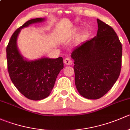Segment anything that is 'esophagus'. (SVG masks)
Wrapping results in <instances>:
<instances>
[{"label":"esophagus","mask_w":130,"mask_h":130,"mask_svg":"<svg viewBox=\"0 0 130 130\" xmlns=\"http://www.w3.org/2000/svg\"><path fill=\"white\" fill-rule=\"evenodd\" d=\"M64 63H65V64H66L67 65H72V60L69 58H66L64 60Z\"/></svg>","instance_id":"34e87169"}]
</instances>
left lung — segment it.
<instances>
[{"label":"left lung","instance_id":"left-lung-1","mask_svg":"<svg viewBox=\"0 0 130 130\" xmlns=\"http://www.w3.org/2000/svg\"><path fill=\"white\" fill-rule=\"evenodd\" d=\"M97 21L96 36L71 53L77 89L89 99L105 95L118 78L121 68L122 44L118 36L111 26L98 19Z\"/></svg>","mask_w":130,"mask_h":130}]
</instances>
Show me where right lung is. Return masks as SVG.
Segmentation results:
<instances>
[{"label":"right lung","instance_id":"1","mask_svg":"<svg viewBox=\"0 0 130 130\" xmlns=\"http://www.w3.org/2000/svg\"><path fill=\"white\" fill-rule=\"evenodd\" d=\"M44 20L36 18L27 21L13 33L6 48L7 69L12 82L23 95L33 101L41 100L50 94L58 75L63 69L62 57L29 61L24 58L18 48L17 39L21 30Z\"/></svg>","mask_w":130,"mask_h":130}]
</instances>
